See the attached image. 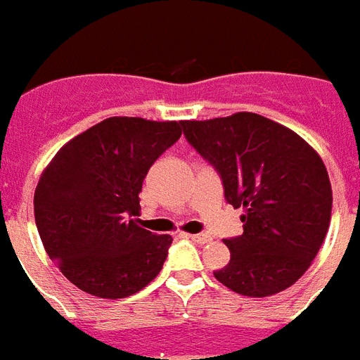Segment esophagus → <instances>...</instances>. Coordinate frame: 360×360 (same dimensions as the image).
<instances>
[{"label":"esophagus","mask_w":360,"mask_h":360,"mask_svg":"<svg viewBox=\"0 0 360 360\" xmlns=\"http://www.w3.org/2000/svg\"><path fill=\"white\" fill-rule=\"evenodd\" d=\"M189 240H193L195 243H208L210 236L208 234H186Z\"/></svg>","instance_id":"1"}]
</instances>
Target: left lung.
<instances>
[{"label":"left lung","mask_w":360,"mask_h":360,"mask_svg":"<svg viewBox=\"0 0 360 360\" xmlns=\"http://www.w3.org/2000/svg\"><path fill=\"white\" fill-rule=\"evenodd\" d=\"M184 135L219 174L226 202L243 208V234L225 240L230 262L214 271L236 294L267 297L303 275L330 223L333 191L316 150L257 113L184 120Z\"/></svg>","instance_id":"1"}]
</instances>
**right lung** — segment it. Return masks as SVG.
<instances>
[{
  "instance_id": "add662e5",
  "label": "right lung",
  "mask_w": 360,
  "mask_h": 360,
  "mask_svg": "<svg viewBox=\"0 0 360 360\" xmlns=\"http://www.w3.org/2000/svg\"><path fill=\"white\" fill-rule=\"evenodd\" d=\"M184 122L111 117L68 141L34 189V223L48 257L77 288L103 299L139 292L162 271L171 236L141 229L146 172Z\"/></svg>"
}]
</instances>
